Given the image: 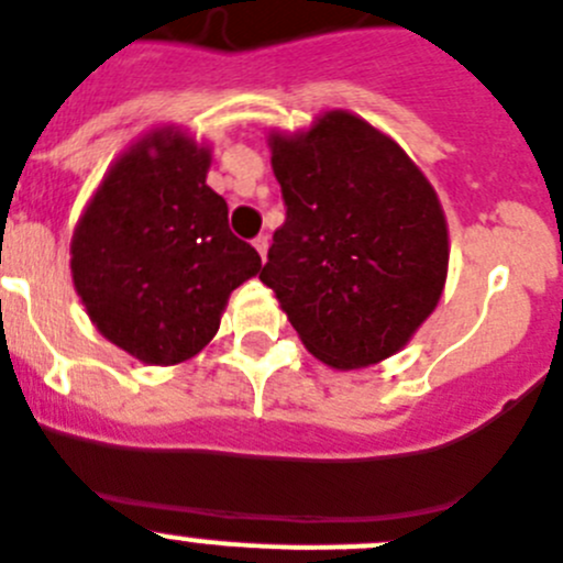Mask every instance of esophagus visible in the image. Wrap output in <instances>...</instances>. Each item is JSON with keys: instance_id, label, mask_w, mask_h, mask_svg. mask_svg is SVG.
<instances>
[{"instance_id": "1", "label": "esophagus", "mask_w": 563, "mask_h": 563, "mask_svg": "<svg viewBox=\"0 0 563 563\" xmlns=\"http://www.w3.org/2000/svg\"><path fill=\"white\" fill-rule=\"evenodd\" d=\"M252 244H255L257 255H261L263 261H266V252H269V235H257L255 241H252Z\"/></svg>"}]
</instances>
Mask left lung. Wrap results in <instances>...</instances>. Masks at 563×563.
Masks as SVG:
<instances>
[{
	"instance_id": "left-lung-1",
	"label": "left lung",
	"mask_w": 563,
	"mask_h": 563,
	"mask_svg": "<svg viewBox=\"0 0 563 563\" xmlns=\"http://www.w3.org/2000/svg\"><path fill=\"white\" fill-rule=\"evenodd\" d=\"M286 221L261 280L317 358L367 367L401 351L434 311L449 232L427 176L347 111L272 136Z\"/></svg>"
}]
</instances>
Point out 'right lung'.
Returning <instances> with one entry per match:
<instances>
[{"mask_svg": "<svg viewBox=\"0 0 563 563\" xmlns=\"http://www.w3.org/2000/svg\"><path fill=\"white\" fill-rule=\"evenodd\" d=\"M210 151L170 131L131 145L73 238V280L109 342L176 364L216 336L227 297L261 272L205 181Z\"/></svg>", "mask_w": 563, "mask_h": 563, "instance_id": "add662e5", "label": "right lung"}]
</instances>
